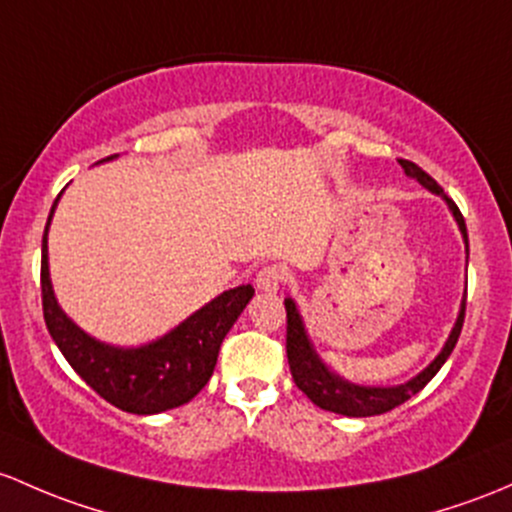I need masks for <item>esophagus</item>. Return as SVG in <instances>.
Segmentation results:
<instances>
[{
	"label": "esophagus",
	"instance_id": "obj_1",
	"mask_svg": "<svg viewBox=\"0 0 512 512\" xmlns=\"http://www.w3.org/2000/svg\"><path fill=\"white\" fill-rule=\"evenodd\" d=\"M284 279H287V272H284V267L267 265V267H262L260 272H257L255 284H257V289H262V292L272 294V292H277L279 287H282Z\"/></svg>",
	"mask_w": 512,
	"mask_h": 512
}]
</instances>
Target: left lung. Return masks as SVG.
<instances>
[{"instance_id":"1","label":"left lung","mask_w":512,"mask_h":512,"mask_svg":"<svg viewBox=\"0 0 512 512\" xmlns=\"http://www.w3.org/2000/svg\"><path fill=\"white\" fill-rule=\"evenodd\" d=\"M400 164L407 176H412V179H417L424 188H429V191L439 193V196L446 198L449 208L454 211V218L456 223H459L461 233H464L466 247H469V235H466V223H464V215L459 211V206L446 196L444 188H441L437 181L422 169V166H417L414 161H407V159H400ZM284 309H287V360H289V370H292V378L299 390L304 392L316 407H321V410L346 414V417H373V414H383V412L395 410V407H400L402 402H407L412 395H417V392L439 373V368L446 363V358H449L451 351H454L456 341H459L461 336V326H464V316H466V299L464 304H461V314L459 319H456L454 331H451L449 341H446L444 351L437 355V360H434L427 370H422L417 378L410 380V383L397 385V387H360V385L346 383V380H341L338 375H333L331 370H326V365L321 363L319 355L314 353V348H311L294 301L284 299Z\"/></svg>"}]
</instances>
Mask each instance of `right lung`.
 <instances>
[{
    "mask_svg": "<svg viewBox=\"0 0 512 512\" xmlns=\"http://www.w3.org/2000/svg\"><path fill=\"white\" fill-rule=\"evenodd\" d=\"M56 201H53V208H56ZM51 215H48V223H51ZM48 223L41 245L43 321L58 351L71 363L75 373L93 387L102 400L122 412L157 414L193 400L211 380L220 343L230 326L238 321L255 289L250 284H242V287L223 292L157 343L134 348V351L110 348L80 331L53 297L46 252Z\"/></svg>",
    "mask_w": 512,
    "mask_h": 512,
    "instance_id": "1",
    "label": "right lung"
}]
</instances>
